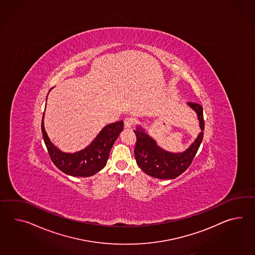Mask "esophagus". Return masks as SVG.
I'll use <instances>...</instances> for the list:
<instances>
[{"label":"esophagus","mask_w":255,"mask_h":255,"mask_svg":"<svg viewBox=\"0 0 255 255\" xmlns=\"http://www.w3.org/2000/svg\"><path fill=\"white\" fill-rule=\"evenodd\" d=\"M133 125V120L131 118H126L125 120V129H131Z\"/></svg>","instance_id":"1"}]
</instances>
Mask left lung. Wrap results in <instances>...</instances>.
Instances as JSON below:
<instances>
[{"label":"left lung","mask_w":255,"mask_h":255,"mask_svg":"<svg viewBox=\"0 0 255 255\" xmlns=\"http://www.w3.org/2000/svg\"><path fill=\"white\" fill-rule=\"evenodd\" d=\"M188 106L197 114L201 132L183 152L172 153L161 148L155 139L147 134L141 125L133 130L136 134L134 155L137 165L144 173L161 180L175 179L190 167L202 143L205 130L203 108L197 103H188Z\"/></svg>","instance_id":"obj_1"}]
</instances>
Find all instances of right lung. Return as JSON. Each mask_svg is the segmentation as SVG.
Listing matches in <instances>:
<instances>
[{"label":"right lung","mask_w":255,"mask_h":255,"mask_svg":"<svg viewBox=\"0 0 255 255\" xmlns=\"http://www.w3.org/2000/svg\"><path fill=\"white\" fill-rule=\"evenodd\" d=\"M44 115L45 113L41 123V130L50 158L63 173L73 177H90L104 168L113 143L124 130L123 121L106 125L86 148L75 153H65L57 148L50 141L45 130Z\"/></svg>","instance_id":"obj_1"}]
</instances>
